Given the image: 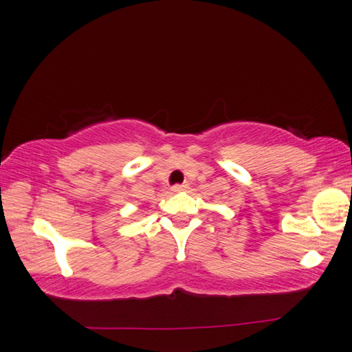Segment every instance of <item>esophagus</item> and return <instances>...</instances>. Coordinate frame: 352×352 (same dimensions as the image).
I'll return each mask as SVG.
<instances>
[{"label":"esophagus","instance_id":"1","mask_svg":"<svg viewBox=\"0 0 352 352\" xmlns=\"http://www.w3.org/2000/svg\"><path fill=\"white\" fill-rule=\"evenodd\" d=\"M186 188H188L186 183H182V185H175V186H172V191H174V192H182V191H185Z\"/></svg>","mask_w":352,"mask_h":352}]
</instances>
